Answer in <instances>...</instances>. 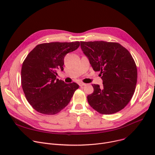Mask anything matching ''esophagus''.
Segmentation results:
<instances>
[{
	"label": "esophagus",
	"mask_w": 155,
	"mask_h": 155,
	"mask_svg": "<svg viewBox=\"0 0 155 155\" xmlns=\"http://www.w3.org/2000/svg\"><path fill=\"white\" fill-rule=\"evenodd\" d=\"M79 85H80V87H83V86L86 85V84L84 83H82V82H80V83H79Z\"/></svg>",
	"instance_id": "1"
}]
</instances>
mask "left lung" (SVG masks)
Listing matches in <instances>:
<instances>
[{
    "mask_svg": "<svg viewBox=\"0 0 155 155\" xmlns=\"http://www.w3.org/2000/svg\"><path fill=\"white\" fill-rule=\"evenodd\" d=\"M84 54L95 72H100L103 86L93 84L88 95L89 104L103 114H112L124 109L134 93L137 68L132 55L117 43L80 41Z\"/></svg>",
    "mask_w": 155,
    "mask_h": 155,
    "instance_id": "obj_1",
    "label": "left lung"
}]
</instances>
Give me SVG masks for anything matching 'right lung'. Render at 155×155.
<instances>
[{
  "instance_id": "right-lung-1",
  "label": "right lung",
  "mask_w": 155,
  "mask_h": 155,
  "mask_svg": "<svg viewBox=\"0 0 155 155\" xmlns=\"http://www.w3.org/2000/svg\"><path fill=\"white\" fill-rule=\"evenodd\" d=\"M79 46V41L40 44L27 55L21 67V86L27 101L36 111L54 115L69 103L79 86L56 78L57 70H64L65 55Z\"/></svg>"
}]
</instances>
